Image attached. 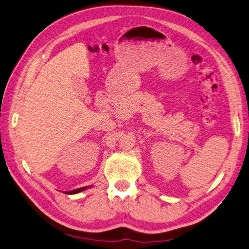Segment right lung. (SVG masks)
I'll return each instance as SVG.
<instances>
[{
    "instance_id": "obj_1",
    "label": "right lung",
    "mask_w": 249,
    "mask_h": 249,
    "mask_svg": "<svg viewBox=\"0 0 249 249\" xmlns=\"http://www.w3.org/2000/svg\"><path fill=\"white\" fill-rule=\"evenodd\" d=\"M89 188V187H82V188H78V189H74V190H71V191H67V193L65 194H69V195H73V194H78V193H81V191H83V190H85V189H87Z\"/></svg>"
}]
</instances>
